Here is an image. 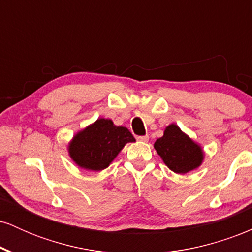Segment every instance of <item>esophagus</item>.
I'll use <instances>...</instances> for the list:
<instances>
[{
  "mask_svg": "<svg viewBox=\"0 0 252 252\" xmlns=\"http://www.w3.org/2000/svg\"><path fill=\"white\" fill-rule=\"evenodd\" d=\"M148 140H149V136L148 135L137 136V141H140V142H148Z\"/></svg>",
  "mask_w": 252,
  "mask_h": 252,
  "instance_id": "obj_1",
  "label": "esophagus"
}]
</instances>
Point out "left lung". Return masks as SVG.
<instances>
[{"instance_id": "1", "label": "left lung", "mask_w": 252, "mask_h": 252, "mask_svg": "<svg viewBox=\"0 0 252 252\" xmlns=\"http://www.w3.org/2000/svg\"><path fill=\"white\" fill-rule=\"evenodd\" d=\"M154 148L166 166L178 174L198 168L204 160L201 147L182 132L176 124H170L164 129L163 136L156 140Z\"/></svg>"}]
</instances>
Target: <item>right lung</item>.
Returning a JSON list of instances; mask_svg holds the SVG:
<instances>
[{
  "mask_svg": "<svg viewBox=\"0 0 252 252\" xmlns=\"http://www.w3.org/2000/svg\"><path fill=\"white\" fill-rule=\"evenodd\" d=\"M128 142H135V138L126 126L98 118L74 135L68 144V153L77 166L99 172L109 167Z\"/></svg>",
  "mask_w": 252,
  "mask_h": 252,
  "instance_id": "1",
  "label": "right lung"
}]
</instances>
